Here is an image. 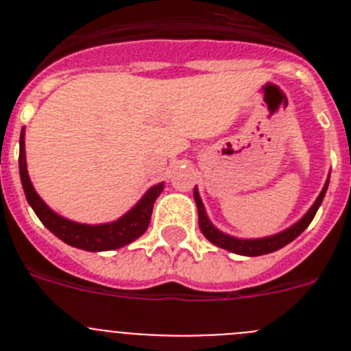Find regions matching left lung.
Returning a JSON list of instances; mask_svg holds the SVG:
<instances>
[{
	"mask_svg": "<svg viewBox=\"0 0 351 351\" xmlns=\"http://www.w3.org/2000/svg\"><path fill=\"white\" fill-rule=\"evenodd\" d=\"M327 188H328V179L327 182H325L322 193L318 195V198H316L315 204L311 206V209L304 214L302 218H300L295 225H291L290 228L280 232V234L271 235V237H262V239H237V237H232V235L223 234L221 230H218V228L209 221V218H207L206 209H204V204H202V198H200L198 190L195 188L193 197L198 209V226H200L202 234L207 237V241H210L214 246L223 247V250L232 251V253H237V255H244V256L267 255V253H272V251H278L283 246H287L288 243H291L293 239L299 237V235L308 228L309 223H311L313 218H315L316 210H318V207H320L322 200H324L325 193H327Z\"/></svg>",
	"mask_w": 351,
	"mask_h": 351,
	"instance_id": "left-lung-1",
	"label": "left lung"
}]
</instances>
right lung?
<instances>
[{
    "label": "right lung",
    "mask_w": 351,
    "mask_h": 351,
    "mask_svg": "<svg viewBox=\"0 0 351 351\" xmlns=\"http://www.w3.org/2000/svg\"><path fill=\"white\" fill-rule=\"evenodd\" d=\"M19 144H21V149H19V173H21V181H23L27 202L33 207L40 221L47 226L56 237H60L63 243L86 251H108L133 243L135 239H138L147 230L151 214H153L154 200L163 191V182L153 186L138 200L137 206L132 207L125 216H121L116 221L104 223V225H84V223L70 221V219L63 218L60 214H56L47 204L43 202L35 191V188H33V184H31V179L27 176L26 169L24 128L21 132Z\"/></svg>",
    "instance_id": "obj_1"
}]
</instances>
